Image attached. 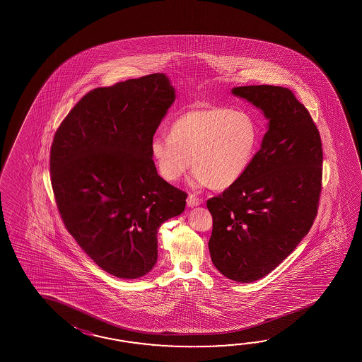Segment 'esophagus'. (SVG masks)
<instances>
[{
    "mask_svg": "<svg viewBox=\"0 0 362 362\" xmlns=\"http://www.w3.org/2000/svg\"><path fill=\"white\" fill-rule=\"evenodd\" d=\"M186 203H187V207H197V206H199L200 200L195 197V195H192L190 194L189 197H187V200H186Z\"/></svg>",
    "mask_w": 362,
    "mask_h": 362,
    "instance_id": "34e87169",
    "label": "esophagus"
}]
</instances>
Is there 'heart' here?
Wrapping results in <instances>:
<instances>
[{
  "mask_svg": "<svg viewBox=\"0 0 362 362\" xmlns=\"http://www.w3.org/2000/svg\"><path fill=\"white\" fill-rule=\"evenodd\" d=\"M259 144L260 128L250 112L198 105L173 120L170 136L151 139L150 154L168 182L182 177L192 159L194 186L223 190L246 175Z\"/></svg>",
  "mask_w": 362,
  "mask_h": 362,
  "instance_id": "1",
  "label": "heart"
}]
</instances>
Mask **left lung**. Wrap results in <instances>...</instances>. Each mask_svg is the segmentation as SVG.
I'll use <instances>...</instances> for the list:
<instances>
[{"mask_svg":"<svg viewBox=\"0 0 362 362\" xmlns=\"http://www.w3.org/2000/svg\"><path fill=\"white\" fill-rule=\"evenodd\" d=\"M231 93L260 108L268 132L246 175L207 200L208 242L217 270L248 284L276 269L308 234L322 181V145L307 108L282 86L250 85Z\"/></svg>","mask_w":362,"mask_h":362,"instance_id":"obj_1","label":"left lung"}]
</instances>
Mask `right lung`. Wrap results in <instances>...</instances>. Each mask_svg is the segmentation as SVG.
I'll return each mask as SVG.
<instances>
[{
    "mask_svg": "<svg viewBox=\"0 0 362 362\" xmlns=\"http://www.w3.org/2000/svg\"><path fill=\"white\" fill-rule=\"evenodd\" d=\"M176 90L164 74L85 94L55 132L50 173L69 234L93 262L124 279L158 260V230L181 215L186 192L164 181L150 142Z\"/></svg>",
    "mask_w": 362,
    "mask_h": 362,
    "instance_id": "add662e5",
    "label": "right lung"
}]
</instances>
